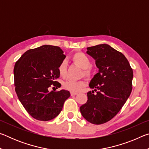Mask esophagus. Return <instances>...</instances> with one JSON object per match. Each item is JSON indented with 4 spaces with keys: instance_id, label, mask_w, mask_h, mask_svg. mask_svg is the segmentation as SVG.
<instances>
[{
    "instance_id": "1",
    "label": "esophagus",
    "mask_w": 149,
    "mask_h": 149,
    "mask_svg": "<svg viewBox=\"0 0 149 149\" xmlns=\"http://www.w3.org/2000/svg\"><path fill=\"white\" fill-rule=\"evenodd\" d=\"M71 93V95H72V96H74V95H76L77 94V93H74V92H71V93Z\"/></svg>"
}]
</instances>
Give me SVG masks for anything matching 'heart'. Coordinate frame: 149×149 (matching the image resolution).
<instances>
[{
    "label": "heart",
    "mask_w": 149,
    "mask_h": 149,
    "mask_svg": "<svg viewBox=\"0 0 149 149\" xmlns=\"http://www.w3.org/2000/svg\"><path fill=\"white\" fill-rule=\"evenodd\" d=\"M72 61L75 64L79 65V67L84 69V75L86 77H89L91 74V62L86 54L81 52H78L75 53L72 57ZM58 74L60 77H65L66 75V64L64 61L61 62L59 65L58 68ZM85 83L84 81H65L63 86L65 89L70 91L77 93L83 89L85 87Z\"/></svg>",
    "instance_id": "1"
}]
</instances>
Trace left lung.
Returning a JSON list of instances; mask_svg holds the SVG:
<instances>
[{
    "instance_id": "1",
    "label": "left lung",
    "mask_w": 149,
    "mask_h": 149,
    "mask_svg": "<svg viewBox=\"0 0 149 149\" xmlns=\"http://www.w3.org/2000/svg\"><path fill=\"white\" fill-rule=\"evenodd\" d=\"M87 53L95 60L99 68L89 83L98 90L87 93V101L80 107L85 120L99 125L112 119L129 98L132 91L133 70L122 52L107 44L87 47Z\"/></svg>"
}]
</instances>
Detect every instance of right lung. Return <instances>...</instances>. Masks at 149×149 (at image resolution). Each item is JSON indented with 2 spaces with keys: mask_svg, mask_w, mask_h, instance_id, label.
<instances>
[{
  "mask_svg": "<svg viewBox=\"0 0 149 149\" xmlns=\"http://www.w3.org/2000/svg\"><path fill=\"white\" fill-rule=\"evenodd\" d=\"M58 47L42 45L26 51L14 68L15 91L25 109L35 119L49 121L62 111L68 91L49 92L50 85L58 87L59 65L65 58Z\"/></svg>",
  "mask_w": 149,
  "mask_h": 149,
  "instance_id": "right-lung-1",
  "label": "right lung"
}]
</instances>
